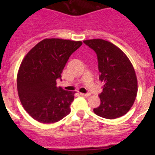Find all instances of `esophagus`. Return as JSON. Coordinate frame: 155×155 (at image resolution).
Returning <instances> with one entry per match:
<instances>
[{
  "label": "esophagus",
  "mask_w": 155,
  "mask_h": 155,
  "mask_svg": "<svg viewBox=\"0 0 155 155\" xmlns=\"http://www.w3.org/2000/svg\"><path fill=\"white\" fill-rule=\"evenodd\" d=\"M80 94L81 95V96H84V97H88L91 95L90 93H80Z\"/></svg>",
  "instance_id": "obj_1"
}]
</instances>
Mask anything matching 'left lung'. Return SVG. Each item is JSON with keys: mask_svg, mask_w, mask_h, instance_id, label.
Masks as SVG:
<instances>
[{"mask_svg": "<svg viewBox=\"0 0 155 155\" xmlns=\"http://www.w3.org/2000/svg\"><path fill=\"white\" fill-rule=\"evenodd\" d=\"M97 54L99 80L104 83L99 94L101 104L93 109L109 120L127 113L137 94V79L132 64L125 53L112 42L101 39L84 40Z\"/></svg>", "mask_w": 155, "mask_h": 155, "instance_id": "obj_1", "label": "left lung"}]
</instances>
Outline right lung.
<instances>
[{
	"label": "right lung",
	"instance_id": "obj_1",
	"mask_svg": "<svg viewBox=\"0 0 155 155\" xmlns=\"http://www.w3.org/2000/svg\"><path fill=\"white\" fill-rule=\"evenodd\" d=\"M81 41L45 39L23 59L17 76V88L23 108L42 124L60 121L71 113L75 91L57 87V80L68 59Z\"/></svg>",
	"mask_w": 155,
	"mask_h": 155
}]
</instances>
